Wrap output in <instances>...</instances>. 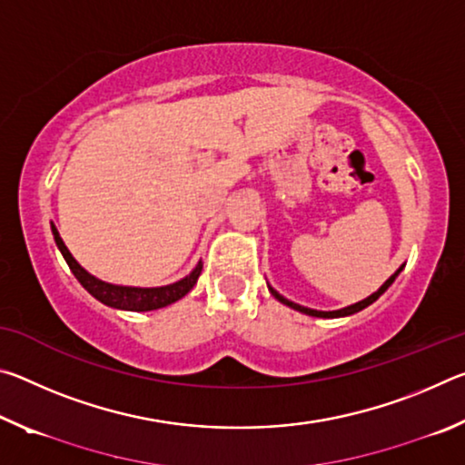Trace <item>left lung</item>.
<instances>
[{"label": "left lung", "instance_id": "obj_1", "mask_svg": "<svg viewBox=\"0 0 465 465\" xmlns=\"http://www.w3.org/2000/svg\"><path fill=\"white\" fill-rule=\"evenodd\" d=\"M404 269V264L400 266V269L391 274V277L383 282V285L375 291V293H371L369 295L367 299H363V302H359V303H352V305H349V308H342V310H334V312H320V310H310V308H303V305H299V303H293V302H289L287 297H282L281 293H277V291H274L271 285H269V291L271 293L279 299L281 303H285V305H289L291 310H297V312H302V313H305V316H313V318H344V316H351V313H357V312H361V310H365L367 305H371L373 302H377V299H380L385 291H388V287L391 285L393 281H396V277L400 274V271Z\"/></svg>", "mask_w": 465, "mask_h": 465}]
</instances>
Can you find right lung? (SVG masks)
<instances>
[{
    "instance_id": "obj_1",
    "label": "right lung",
    "mask_w": 465,
    "mask_h": 465,
    "mask_svg": "<svg viewBox=\"0 0 465 465\" xmlns=\"http://www.w3.org/2000/svg\"><path fill=\"white\" fill-rule=\"evenodd\" d=\"M53 230V238L57 248L61 250L63 258L69 264V269L75 274V279L82 282V287L88 291L92 297H96L98 302H102L108 308H116V310H127V312H152V310H160L166 308V305L178 302L183 299L188 291H191L196 281H199V274L203 271V262H199L193 269L191 274H186L184 279H180L172 285L166 287H123V285H113V282H104L94 277L85 269H82L80 262L72 256V252L67 250L65 243H63L61 235L57 232V227L51 223Z\"/></svg>"
}]
</instances>
